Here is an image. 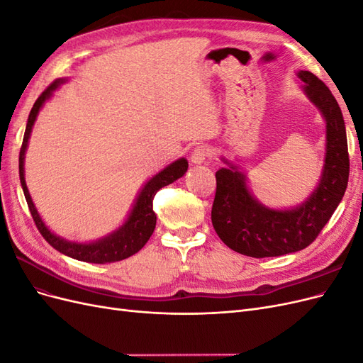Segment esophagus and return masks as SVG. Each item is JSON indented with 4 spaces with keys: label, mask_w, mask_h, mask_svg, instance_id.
Returning <instances> with one entry per match:
<instances>
[{
    "label": "esophagus",
    "mask_w": 363,
    "mask_h": 363,
    "mask_svg": "<svg viewBox=\"0 0 363 363\" xmlns=\"http://www.w3.org/2000/svg\"><path fill=\"white\" fill-rule=\"evenodd\" d=\"M211 155H212V151L207 145H199V147H195L192 150L191 160H192V163L200 164V163L206 162L208 157H211Z\"/></svg>",
    "instance_id": "34e87169"
}]
</instances>
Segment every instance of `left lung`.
I'll return each instance as SVG.
<instances>
[{
  "instance_id": "left-lung-1",
  "label": "left lung",
  "mask_w": 363,
  "mask_h": 363,
  "mask_svg": "<svg viewBox=\"0 0 363 363\" xmlns=\"http://www.w3.org/2000/svg\"><path fill=\"white\" fill-rule=\"evenodd\" d=\"M303 89L320 108L327 124L325 160L321 180L303 204L274 211L255 200L245 175L233 164L216 171L212 224L223 242L250 257H276L309 247L342 200L350 159L344 116L330 89L309 71H300ZM227 163V162H225Z\"/></svg>"
}]
</instances>
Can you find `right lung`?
Masks as SVG:
<instances>
[{
    "instance_id": "right-lung-1",
    "label": "right lung",
    "mask_w": 363,
    "mask_h": 363,
    "mask_svg": "<svg viewBox=\"0 0 363 363\" xmlns=\"http://www.w3.org/2000/svg\"><path fill=\"white\" fill-rule=\"evenodd\" d=\"M60 83H63L62 79L52 82L47 89L39 95L36 103L33 104L31 112L28 115V121H27L23 145H21V151H19V180H21V186H23V191L30 208V213L33 216V221H35L43 239H45L52 248H56L57 251L62 252V255H67L72 259L89 262V263H107V262H118V260L127 259L130 256H133L135 252H138L142 247H144L148 242L152 232H155L156 213L152 211V200H155L156 192L162 189L163 186H168L172 182L183 177V174L188 171V160L186 159L175 160L174 163L169 164V167L156 174L155 177H152L144 188H142L133 211H131L125 224L119 230H116L115 233L108 235L107 238L96 240V242H92V244H77V242H69V240H65L51 233L45 227V224H43L28 194L26 179H24V156H26L31 128H33V124H35L40 107L52 95V91L57 89Z\"/></svg>"
}]
</instances>
